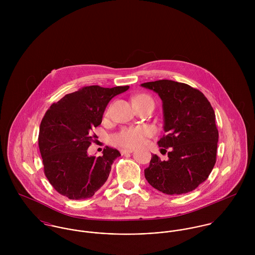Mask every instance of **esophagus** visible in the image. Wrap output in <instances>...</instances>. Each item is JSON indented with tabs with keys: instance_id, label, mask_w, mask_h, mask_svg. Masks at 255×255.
Returning <instances> with one entry per match:
<instances>
[{
	"instance_id": "1",
	"label": "esophagus",
	"mask_w": 255,
	"mask_h": 255,
	"mask_svg": "<svg viewBox=\"0 0 255 255\" xmlns=\"http://www.w3.org/2000/svg\"><path fill=\"white\" fill-rule=\"evenodd\" d=\"M133 152V149H122L121 150V153L124 155V154H128V153H132Z\"/></svg>"
}]
</instances>
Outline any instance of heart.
Masks as SVG:
<instances>
[{"instance_id": "b5f03b06", "label": "heart", "mask_w": 255, "mask_h": 255, "mask_svg": "<svg viewBox=\"0 0 255 255\" xmlns=\"http://www.w3.org/2000/svg\"><path fill=\"white\" fill-rule=\"evenodd\" d=\"M146 100L153 102L152 98L147 94H140L134 97V101ZM154 103V102H153ZM154 129L149 126H140L134 128H126L121 129L119 132L115 133L112 136V142L116 145L126 148H133L136 146L141 145L146 137L152 136Z\"/></svg>"}]
</instances>
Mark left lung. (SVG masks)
<instances>
[{
  "instance_id": "obj_1",
  "label": "left lung",
  "mask_w": 255,
  "mask_h": 255,
  "mask_svg": "<svg viewBox=\"0 0 255 255\" xmlns=\"http://www.w3.org/2000/svg\"><path fill=\"white\" fill-rule=\"evenodd\" d=\"M163 102L164 130L158 144L168 159L152 155L144 170L147 182L166 194L194 190L216 163L219 132L215 113L204 94L188 84L168 79L142 83Z\"/></svg>"
}]
</instances>
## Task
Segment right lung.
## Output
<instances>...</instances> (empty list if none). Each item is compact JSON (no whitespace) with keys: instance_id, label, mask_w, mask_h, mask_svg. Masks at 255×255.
Instances as JSON below:
<instances>
[{"instance_id":"right-lung-1","label":"right lung","mask_w":255,"mask_h":255,"mask_svg":"<svg viewBox=\"0 0 255 255\" xmlns=\"http://www.w3.org/2000/svg\"><path fill=\"white\" fill-rule=\"evenodd\" d=\"M128 88L86 86L67 94L45 113L38 144L44 174L60 194L73 200L89 198L107 181L120 152L106 146L103 156L95 157L88 156L87 149L110 100Z\"/></svg>"}]
</instances>
